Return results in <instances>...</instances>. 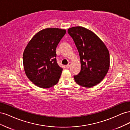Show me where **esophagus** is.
Segmentation results:
<instances>
[{"label":"esophagus","instance_id":"34e87169","mask_svg":"<svg viewBox=\"0 0 130 130\" xmlns=\"http://www.w3.org/2000/svg\"><path fill=\"white\" fill-rule=\"evenodd\" d=\"M70 67V63L69 62V63L66 66V68H69Z\"/></svg>","mask_w":130,"mask_h":130}]
</instances>
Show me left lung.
<instances>
[{
  "label": "left lung",
  "mask_w": 130,
  "mask_h": 130,
  "mask_svg": "<svg viewBox=\"0 0 130 130\" xmlns=\"http://www.w3.org/2000/svg\"><path fill=\"white\" fill-rule=\"evenodd\" d=\"M72 37L79 53L81 68L74 78L76 83L90 88L103 80L109 67V54L106 45L90 30L81 26L69 28Z\"/></svg>",
  "instance_id": "1"
}]
</instances>
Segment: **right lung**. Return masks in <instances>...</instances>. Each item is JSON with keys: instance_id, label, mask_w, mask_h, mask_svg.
Listing matches in <instances>:
<instances>
[{"instance_id": "add662e5", "label": "right lung", "mask_w": 130, "mask_h": 130, "mask_svg": "<svg viewBox=\"0 0 130 130\" xmlns=\"http://www.w3.org/2000/svg\"><path fill=\"white\" fill-rule=\"evenodd\" d=\"M66 31L47 28L39 31L24 50L23 65L29 79L38 87H52L58 82L62 68L56 60V49Z\"/></svg>"}]
</instances>
